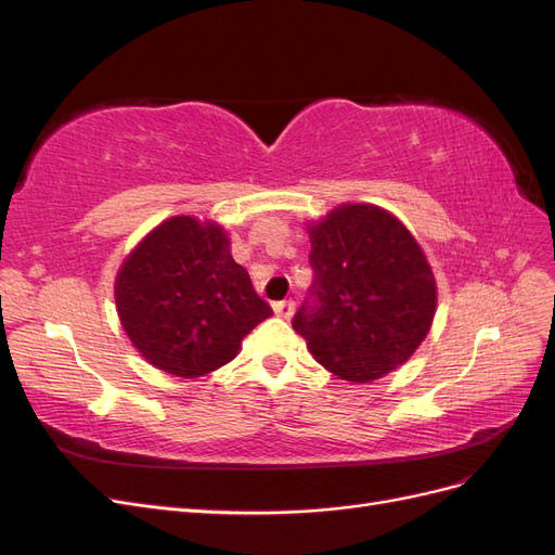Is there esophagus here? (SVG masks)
Here are the masks:
<instances>
[{
    "label": "esophagus",
    "instance_id": "obj_1",
    "mask_svg": "<svg viewBox=\"0 0 555 555\" xmlns=\"http://www.w3.org/2000/svg\"><path fill=\"white\" fill-rule=\"evenodd\" d=\"M273 312L282 319H289L294 314V300H278L273 304Z\"/></svg>",
    "mask_w": 555,
    "mask_h": 555
}]
</instances>
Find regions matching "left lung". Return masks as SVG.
<instances>
[{
  "label": "left lung",
  "mask_w": 555,
  "mask_h": 555,
  "mask_svg": "<svg viewBox=\"0 0 555 555\" xmlns=\"http://www.w3.org/2000/svg\"><path fill=\"white\" fill-rule=\"evenodd\" d=\"M308 233L314 282L294 331L340 379L365 384L389 375L424 343L438 308L422 245L373 204H343L308 224Z\"/></svg>",
  "instance_id": "obj_1"
}]
</instances>
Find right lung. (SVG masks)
I'll return each instance as SVG.
<instances>
[{
    "label": "right lung",
    "mask_w": 555,
    "mask_h": 555,
    "mask_svg": "<svg viewBox=\"0 0 555 555\" xmlns=\"http://www.w3.org/2000/svg\"><path fill=\"white\" fill-rule=\"evenodd\" d=\"M115 308L141 357L184 379L236 359L245 335L273 314L233 261L229 233L194 215L169 217L129 251Z\"/></svg>",
    "instance_id": "right-lung-1"
}]
</instances>
